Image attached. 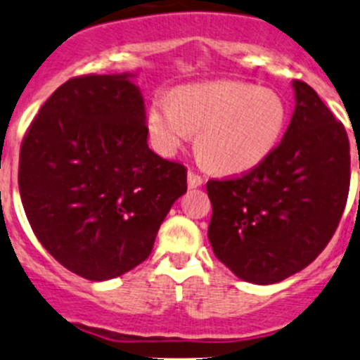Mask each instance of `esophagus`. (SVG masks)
<instances>
[{
    "mask_svg": "<svg viewBox=\"0 0 360 360\" xmlns=\"http://www.w3.org/2000/svg\"><path fill=\"white\" fill-rule=\"evenodd\" d=\"M187 180H188V187H191V188L199 187V185H202V181H205V180H202V176L199 175V173L192 172V169H188Z\"/></svg>",
    "mask_w": 360,
    "mask_h": 360,
    "instance_id": "obj_1",
    "label": "esophagus"
}]
</instances>
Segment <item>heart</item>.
I'll return each mask as SVG.
<instances>
[{"label": "heart", "instance_id": "1", "mask_svg": "<svg viewBox=\"0 0 360 360\" xmlns=\"http://www.w3.org/2000/svg\"><path fill=\"white\" fill-rule=\"evenodd\" d=\"M287 120L275 91L243 82H210L159 94L148 112L154 147L172 155L199 131L202 159L220 172H245L264 161L278 143Z\"/></svg>", "mask_w": 360, "mask_h": 360}]
</instances>
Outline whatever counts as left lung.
I'll return each instance as SVG.
<instances>
[{
	"mask_svg": "<svg viewBox=\"0 0 360 360\" xmlns=\"http://www.w3.org/2000/svg\"><path fill=\"white\" fill-rule=\"evenodd\" d=\"M292 85L294 115L271 154L240 176L206 184L217 259L238 278L261 285L282 282L319 257L350 188L345 126L306 82Z\"/></svg>",
	"mask_w": 360,
	"mask_h": 360,
	"instance_id": "1",
	"label": "left lung"
}]
</instances>
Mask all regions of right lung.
<instances>
[{
	"instance_id": "right-lung-1",
	"label": "right lung",
	"mask_w": 360,
	"mask_h": 360,
	"mask_svg": "<svg viewBox=\"0 0 360 360\" xmlns=\"http://www.w3.org/2000/svg\"><path fill=\"white\" fill-rule=\"evenodd\" d=\"M129 75H80L44 103L19 158L24 212L45 250L82 278H115L150 255L187 168L148 148Z\"/></svg>"
}]
</instances>
